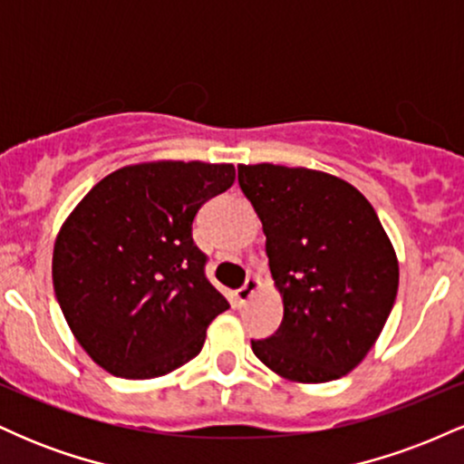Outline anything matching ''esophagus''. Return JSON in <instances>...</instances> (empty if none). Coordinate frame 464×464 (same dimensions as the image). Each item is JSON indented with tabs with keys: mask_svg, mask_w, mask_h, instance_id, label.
<instances>
[{
	"mask_svg": "<svg viewBox=\"0 0 464 464\" xmlns=\"http://www.w3.org/2000/svg\"><path fill=\"white\" fill-rule=\"evenodd\" d=\"M259 287H262V281H259L257 276H248L246 284H244V285L239 287V290L236 292L239 305H244V303H248L250 299H253V296L259 292Z\"/></svg>",
	"mask_w": 464,
	"mask_h": 464,
	"instance_id": "obj_1",
	"label": "esophagus"
}]
</instances>
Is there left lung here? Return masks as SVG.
I'll return each mask as SVG.
<instances>
[{
	"label": "left lung",
	"mask_w": 464,
	"mask_h": 464,
	"mask_svg": "<svg viewBox=\"0 0 464 464\" xmlns=\"http://www.w3.org/2000/svg\"><path fill=\"white\" fill-rule=\"evenodd\" d=\"M259 216L284 321L250 340L253 353L299 384L347 375L366 358L395 303L399 262L364 196L347 180L307 168L237 165Z\"/></svg>",
	"instance_id": "left-lung-1"
}]
</instances>
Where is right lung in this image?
<instances>
[{
	"instance_id": "1",
	"label": "right lung",
	"mask_w": 464,
	"mask_h": 464,
	"mask_svg": "<svg viewBox=\"0 0 464 464\" xmlns=\"http://www.w3.org/2000/svg\"><path fill=\"white\" fill-rule=\"evenodd\" d=\"M236 180L231 163L150 161L104 177L58 231L52 281L73 338L124 380H152L200 353L228 301L191 237L202 202Z\"/></svg>"
}]
</instances>
